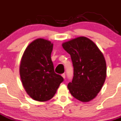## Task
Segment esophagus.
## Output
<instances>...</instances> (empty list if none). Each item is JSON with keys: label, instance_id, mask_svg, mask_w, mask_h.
Masks as SVG:
<instances>
[{"label": "esophagus", "instance_id": "1", "mask_svg": "<svg viewBox=\"0 0 121 121\" xmlns=\"http://www.w3.org/2000/svg\"><path fill=\"white\" fill-rule=\"evenodd\" d=\"M61 76H62V77L64 78V79H65L66 74H65V73H63V74H61Z\"/></svg>", "mask_w": 121, "mask_h": 121}]
</instances>
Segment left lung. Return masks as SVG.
Masks as SVG:
<instances>
[{"instance_id":"8db88e82","label":"left lung","mask_w":121,"mask_h":121,"mask_svg":"<svg viewBox=\"0 0 121 121\" xmlns=\"http://www.w3.org/2000/svg\"><path fill=\"white\" fill-rule=\"evenodd\" d=\"M71 55L74 76L68 88L75 98L87 102L97 95L106 76V61L98 47L86 37L74 39L62 44Z\"/></svg>"}]
</instances>
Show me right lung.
<instances>
[{
  "label": "right lung",
  "instance_id": "add662e5",
  "mask_svg": "<svg viewBox=\"0 0 121 121\" xmlns=\"http://www.w3.org/2000/svg\"><path fill=\"white\" fill-rule=\"evenodd\" d=\"M53 43L37 39L26 48L20 64L23 86L34 100L48 101L52 98L64 79L55 73L51 59Z\"/></svg>",
  "mask_w": 121,
  "mask_h": 121
}]
</instances>
